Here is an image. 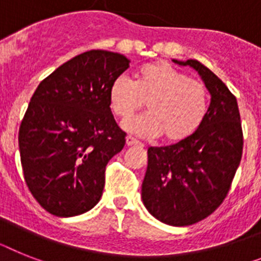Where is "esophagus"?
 <instances>
[{
  "label": "esophagus",
  "instance_id": "34e87169",
  "mask_svg": "<svg viewBox=\"0 0 261 261\" xmlns=\"http://www.w3.org/2000/svg\"><path fill=\"white\" fill-rule=\"evenodd\" d=\"M126 146H128V147H131V146H141V142L137 141V139L133 137H127L126 138Z\"/></svg>",
  "mask_w": 261,
  "mask_h": 261
}]
</instances>
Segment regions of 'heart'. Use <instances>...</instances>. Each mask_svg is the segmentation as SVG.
Instances as JSON below:
<instances>
[{"label":"heart","instance_id":"b5f03b06","mask_svg":"<svg viewBox=\"0 0 261 261\" xmlns=\"http://www.w3.org/2000/svg\"><path fill=\"white\" fill-rule=\"evenodd\" d=\"M146 103L150 114L128 120L124 128L139 137L164 135L168 142H181L194 135L204 122L208 93L204 83L163 61L142 66L134 82L120 75L111 83L109 105L119 119H130Z\"/></svg>","mask_w":261,"mask_h":261}]
</instances>
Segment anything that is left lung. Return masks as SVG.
I'll list each match as a JSON object with an SVG mask.
<instances>
[{"mask_svg": "<svg viewBox=\"0 0 261 261\" xmlns=\"http://www.w3.org/2000/svg\"><path fill=\"white\" fill-rule=\"evenodd\" d=\"M194 67L211 94L204 122L186 141L150 147L142 200L166 224L200 222L228 195L243 154V130L236 97L220 78L196 60H174Z\"/></svg>", "mask_w": 261, "mask_h": 261, "instance_id": "obj_1", "label": "left lung"}]
</instances>
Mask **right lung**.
<instances>
[{
  "label": "right lung",
  "mask_w": 261,
  "mask_h": 261,
  "mask_svg": "<svg viewBox=\"0 0 261 261\" xmlns=\"http://www.w3.org/2000/svg\"><path fill=\"white\" fill-rule=\"evenodd\" d=\"M128 63L119 53L90 50L33 94L19 126V155L29 191L51 215H81L99 201L107 163L126 143L109 90Z\"/></svg>",
  "instance_id": "add662e5"
}]
</instances>
